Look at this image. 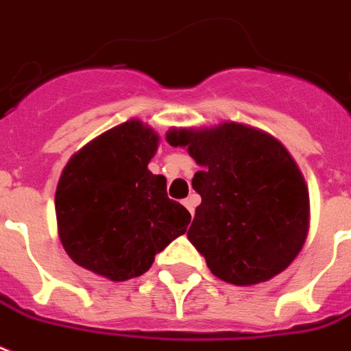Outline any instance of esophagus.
Returning <instances> with one entry per match:
<instances>
[{
	"instance_id": "34e87169",
	"label": "esophagus",
	"mask_w": 351,
	"mask_h": 351,
	"mask_svg": "<svg viewBox=\"0 0 351 351\" xmlns=\"http://www.w3.org/2000/svg\"><path fill=\"white\" fill-rule=\"evenodd\" d=\"M197 204H199L197 195H189V197L184 200V206H186L187 210H189V213H191V215H195V208H197Z\"/></svg>"
}]
</instances>
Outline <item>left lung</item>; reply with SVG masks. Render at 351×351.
I'll return each instance as SVG.
<instances>
[{
  "label": "left lung",
  "mask_w": 351,
  "mask_h": 351,
  "mask_svg": "<svg viewBox=\"0 0 351 351\" xmlns=\"http://www.w3.org/2000/svg\"><path fill=\"white\" fill-rule=\"evenodd\" d=\"M165 140L202 167L191 182L202 202L187 239L208 269L239 287L285 271L307 239L309 191L282 141L235 121L173 127Z\"/></svg>",
  "instance_id": "left-lung-1"
}]
</instances>
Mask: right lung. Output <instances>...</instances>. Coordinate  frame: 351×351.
I'll list each match as a JSON object with an SVG mask.
<instances>
[{
  "label": "right lung",
  "mask_w": 351,
  "mask_h": 351,
  "mask_svg": "<svg viewBox=\"0 0 351 351\" xmlns=\"http://www.w3.org/2000/svg\"><path fill=\"white\" fill-rule=\"evenodd\" d=\"M158 136L140 119L99 134L75 152L55 193L58 237L75 263L112 282L141 276L186 234L189 211L167 197L149 162Z\"/></svg>",
  "instance_id": "add662e5"
}]
</instances>
